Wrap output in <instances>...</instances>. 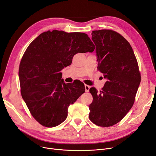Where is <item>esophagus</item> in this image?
<instances>
[{
	"mask_svg": "<svg viewBox=\"0 0 156 156\" xmlns=\"http://www.w3.org/2000/svg\"><path fill=\"white\" fill-rule=\"evenodd\" d=\"M90 88V87L89 85H85V92H89Z\"/></svg>",
	"mask_w": 156,
	"mask_h": 156,
	"instance_id": "esophagus-1",
	"label": "esophagus"
}]
</instances>
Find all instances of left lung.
<instances>
[{
	"label": "left lung",
	"mask_w": 156,
	"mask_h": 156,
	"mask_svg": "<svg viewBox=\"0 0 156 156\" xmlns=\"http://www.w3.org/2000/svg\"><path fill=\"white\" fill-rule=\"evenodd\" d=\"M98 69L107 79L102 90L91 88L93 101L89 118L97 126L118 123L132 108L141 76L134 52L128 41L111 30L92 31Z\"/></svg>",
	"instance_id": "obj_1"
}]
</instances>
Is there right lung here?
<instances>
[{
  "mask_svg": "<svg viewBox=\"0 0 156 156\" xmlns=\"http://www.w3.org/2000/svg\"><path fill=\"white\" fill-rule=\"evenodd\" d=\"M95 45L84 33L47 31L29 45L19 68L21 93L31 115L45 127L66 119L70 104L85 92L80 81L65 83L60 72L77 53L92 52Z\"/></svg>",
  "mask_w": 156,
  "mask_h": 156,
  "instance_id": "obj_1",
  "label": "right lung"
}]
</instances>
